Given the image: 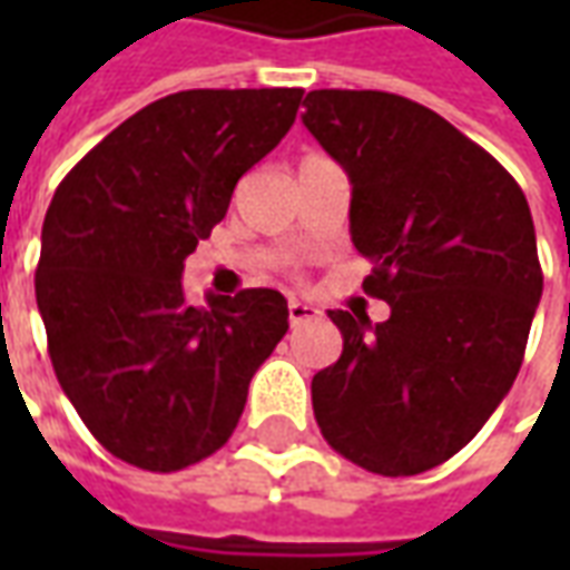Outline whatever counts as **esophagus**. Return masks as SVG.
Wrapping results in <instances>:
<instances>
[{"label":"esophagus","instance_id":"34e87169","mask_svg":"<svg viewBox=\"0 0 570 570\" xmlns=\"http://www.w3.org/2000/svg\"><path fill=\"white\" fill-rule=\"evenodd\" d=\"M314 317H321V311L308 305V302H289V326H302V323L314 321Z\"/></svg>","mask_w":570,"mask_h":570}]
</instances>
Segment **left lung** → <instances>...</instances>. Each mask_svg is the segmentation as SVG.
Masks as SVG:
<instances>
[{
	"label": "left lung",
	"instance_id": "1",
	"mask_svg": "<svg viewBox=\"0 0 570 570\" xmlns=\"http://www.w3.org/2000/svg\"><path fill=\"white\" fill-rule=\"evenodd\" d=\"M305 128L351 176L363 289L391 317L330 311L342 357L311 382L323 440L351 464L415 476L476 436L513 387L543 272L522 188L428 106L323 88Z\"/></svg>",
	"mask_w": 570,
	"mask_h": 570
}]
</instances>
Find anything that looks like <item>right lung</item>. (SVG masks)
<instances>
[{
  "label": "right lung",
  "instance_id": "1",
  "mask_svg": "<svg viewBox=\"0 0 570 570\" xmlns=\"http://www.w3.org/2000/svg\"><path fill=\"white\" fill-rule=\"evenodd\" d=\"M302 94L161 97L97 142L45 213L36 302L57 382L94 440L140 470L174 473L223 449L289 330L277 289L195 308L179 281L237 179L293 128Z\"/></svg>",
  "mask_w": 570,
  "mask_h": 570
}]
</instances>
